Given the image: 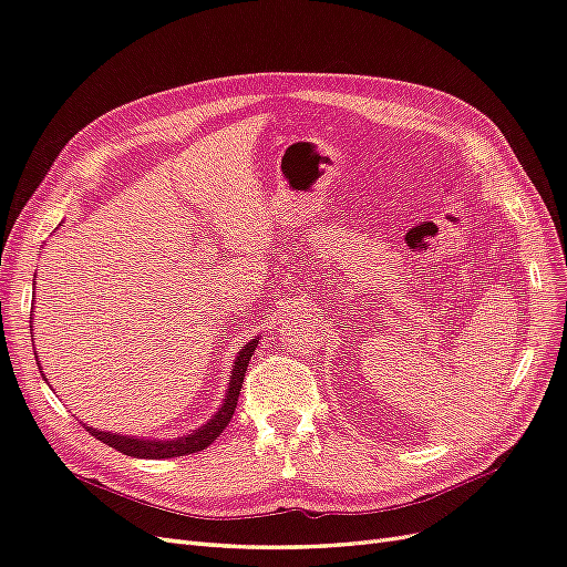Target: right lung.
Wrapping results in <instances>:
<instances>
[{"instance_id":"add662e5","label":"right lung","mask_w":567,"mask_h":567,"mask_svg":"<svg viewBox=\"0 0 567 567\" xmlns=\"http://www.w3.org/2000/svg\"><path fill=\"white\" fill-rule=\"evenodd\" d=\"M255 348H257V340H250L248 346L241 352H238L236 362H234L231 383H229V390H227L225 404H221V409L208 423L200 425L198 431L192 433V435L177 437V440H144V437L101 433V431H94V427H90V425H87V431L96 440L109 444V447L123 452L127 456H134V458H173V456L203 452L205 447H210V444L221 435V431H225V427L229 425L234 411H236V404H238V394H241V383H244V375H246V369H248V362H250Z\"/></svg>"}]
</instances>
